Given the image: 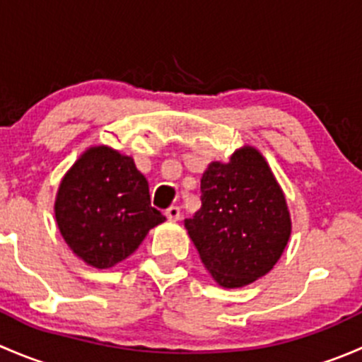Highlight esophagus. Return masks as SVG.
<instances>
[{"mask_svg": "<svg viewBox=\"0 0 362 362\" xmlns=\"http://www.w3.org/2000/svg\"><path fill=\"white\" fill-rule=\"evenodd\" d=\"M166 217H168V221H178V218H180V208L170 206L166 210Z\"/></svg>", "mask_w": 362, "mask_h": 362, "instance_id": "esophagus-1", "label": "esophagus"}]
</instances>
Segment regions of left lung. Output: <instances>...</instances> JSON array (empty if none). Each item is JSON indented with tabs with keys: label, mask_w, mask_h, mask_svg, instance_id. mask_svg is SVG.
Here are the masks:
<instances>
[{
	"label": "left lung",
	"mask_w": 362,
	"mask_h": 362,
	"mask_svg": "<svg viewBox=\"0 0 362 362\" xmlns=\"http://www.w3.org/2000/svg\"><path fill=\"white\" fill-rule=\"evenodd\" d=\"M189 238L211 279L238 289L273 269L293 231L289 206L264 156L252 145L202 177V208L185 218Z\"/></svg>",
	"instance_id": "8db88e82"
}]
</instances>
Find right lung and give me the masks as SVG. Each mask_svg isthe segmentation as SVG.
I'll return each instance as SVG.
<instances>
[{
	"mask_svg": "<svg viewBox=\"0 0 362 362\" xmlns=\"http://www.w3.org/2000/svg\"><path fill=\"white\" fill-rule=\"evenodd\" d=\"M57 228L73 254L96 269L129 257L166 221L151 206L148 182L131 156L93 145L64 173L54 203Z\"/></svg>",
	"mask_w": 362,
	"mask_h": 362,
	"instance_id": "obj_1",
	"label": "right lung"
}]
</instances>
